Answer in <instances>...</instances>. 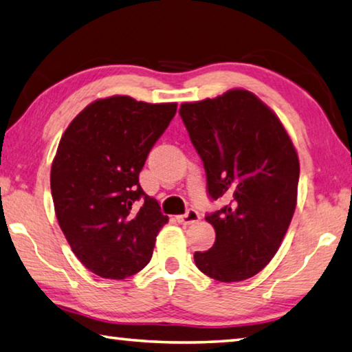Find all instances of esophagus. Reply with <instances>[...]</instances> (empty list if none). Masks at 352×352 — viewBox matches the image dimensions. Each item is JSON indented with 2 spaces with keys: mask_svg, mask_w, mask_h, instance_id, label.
Here are the masks:
<instances>
[{
  "mask_svg": "<svg viewBox=\"0 0 352 352\" xmlns=\"http://www.w3.org/2000/svg\"><path fill=\"white\" fill-rule=\"evenodd\" d=\"M177 220L180 222L182 225H190V223H195L200 220V214L195 211V210H189L186 214H182V216H177Z\"/></svg>",
  "mask_w": 352,
  "mask_h": 352,
  "instance_id": "34e87169",
  "label": "esophagus"
}]
</instances>
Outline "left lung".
Here are the masks:
<instances>
[{"mask_svg": "<svg viewBox=\"0 0 352 352\" xmlns=\"http://www.w3.org/2000/svg\"><path fill=\"white\" fill-rule=\"evenodd\" d=\"M180 116L205 166L211 199L230 204L205 217L216 230L200 272L220 283L254 276L281 247L294 217L300 180L296 148L283 122L252 91L183 102Z\"/></svg>", "mask_w": 352, "mask_h": 352, "instance_id": "8db88e82", "label": "left lung"}]
</instances>
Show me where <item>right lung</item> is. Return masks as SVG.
<instances>
[{
  "mask_svg": "<svg viewBox=\"0 0 352 352\" xmlns=\"http://www.w3.org/2000/svg\"><path fill=\"white\" fill-rule=\"evenodd\" d=\"M177 104L110 96L87 105L58 142L51 194L73 253L94 275L124 279L144 269L169 217L140 186V172Z\"/></svg>",
  "mask_w": 352,
  "mask_h": 352,
  "instance_id": "right-lung-1",
  "label": "right lung"
}]
</instances>
